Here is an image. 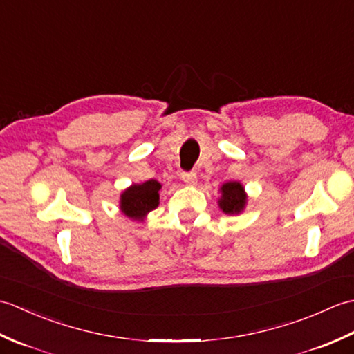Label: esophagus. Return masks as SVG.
I'll list each match as a JSON object with an SVG mask.
<instances>
[{"mask_svg":"<svg viewBox=\"0 0 354 354\" xmlns=\"http://www.w3.org/2000/svg\"><path fill=\"white\" fill-rule=\"evenodd\" d=\"M181 179L187 184V185H194L198 183V176L194 171H189V173H183Z\"/></svg>","mask_w":354,"mask_h":354,"instance_id":"obj_1","label":"esophagus"}]
</instances>
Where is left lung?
<instances>
[{
	"instance_id": "left-lung-1",
	"label": "left lung",
	"mask_w": 354,
	"mask_h": 354,
	"mask_svg": "<svg viewBox=\"0 0 354 354\" xmlns=\"http://www.w3.org/2000/svg\"><path fill=\"white\" fill-rule=\"evenodd\" d=\"M221 198L217 201V205L225 214L234 216L240 214L248 204V194L245 187L239 181H228L221 185Z\"/></svg>"
}]
</instances>
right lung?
<instances>
[{
    "label": "right lung",
    "mask_w": 354,
    "mask_h": 354,
    "mask_svg": "<svg viewBox=\"0 0 354 354\" xmlns=\"http://www.w3.org/2000/svg\"><path fill=\"white\" fill-rule=\"evenodd\" d=\"M160 190L161 184L156 179L129 185L120 194V212L127 219L142 222L150 212L160 205Z\"/></svg>",
    "instance_id": "obj_1"
}]
</instances>
